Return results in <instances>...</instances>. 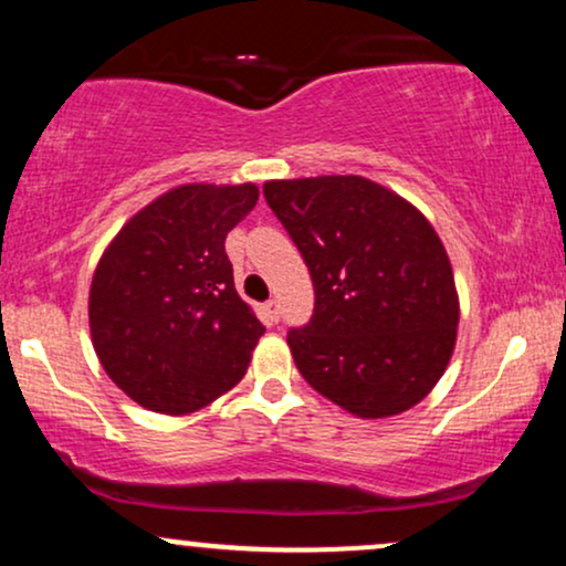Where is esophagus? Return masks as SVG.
Returning a JSON list of instances; mask_svg holds the SVG:
<instances>
[{
    "instance_id": "1",
    "label": "esophagus",
    "mask_w": 566,
    "mask_h": 566,
    "mask_svg": "<svg viewBox=\"0 0 566 566\" xmlns=\"http://www.w3.org/2000/svg\"><path fill=\"white\" fill-rule=\"evenodd\" d=\"M263 314H265V319H269V322H279V301L271 297V301L263 305Z\"/></svg>"
}]
</instances>
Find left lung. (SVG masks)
Wrapping results in <instances>:
<instances>
[{
  "instance_id": "left-lung-1",
  "label": "left lung",
  "mask_w": 566,
  "mask_h": 566,
  "mask_svg": "<svg viewBox=\"0 0 566 566\" xmlns=\"http://www.w3.org/2000/svg\"><path fill=\"white\" fill-rule=\"evenodd\" d=\"M263 193L314 282V316L287 335L305 382L365 420L423 401L460 322L450 255L428 218L361 175L265 180Z\"/></svg>"
}]
</instances>
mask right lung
Here are the masks:
<instances>
[{
	"label": "right lung",
	"mask_w": 566,
	"mask_h": 566,
	"mask_svg": "<svg viewBox=\"0 0 566 566\" xmlns=\"http://www.w3.org/2000/svg\"><path fill=\"white\" fill-rule=\"evenodd\" d=\"M255 201V184L175 186L103 250L90 284V337L135 405L191 415L244 378L263 324L233 287L223 244Z\"/></svg>",
	"instance_id": "add662e5"
}]
</instances>
